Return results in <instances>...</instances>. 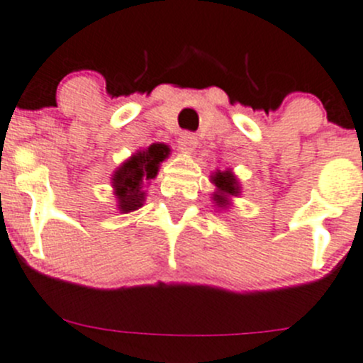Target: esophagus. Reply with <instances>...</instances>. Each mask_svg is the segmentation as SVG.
Masks as SVG:
<instances>
[{
    "mask_svg": "<svg viewBox=\"0 0 363 363\" xmlns=\"http://www.w3.org/2000/svg\"><path fill=\"white\" fill-rule=\"evenodd\" d=\"M196 137L193 133H189V131H186V133L181 135V138H179V149H181L182 152H186V155H191L193 151H195L196 147Z\"/></svg>",
    "mask_w": 363,
    "mask_h": 363,
    "instance_id": "34e87169",
    "label": "esophagus"
}]
</instances>
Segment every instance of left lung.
I'll use <instances>...</instances> for the list:
<instances>
[{
    "label": "left lung",
    "instance_id": "left-lung-1",
    "mask_svg": "<svg viewBox=\"0 0 363 363\" xmlns=\"http://www.w3.org/2000/svg\"><path fill=\"white\" fill-rule=\"evenodd\" d=\"M212 184L216 186V191L212 193V200L218 207H228L230 199L240 193V186L232 170H218L211 175Z\"/></svg>",
    "mask_w": 363,
    "mask_h": 363
}]
</instances>
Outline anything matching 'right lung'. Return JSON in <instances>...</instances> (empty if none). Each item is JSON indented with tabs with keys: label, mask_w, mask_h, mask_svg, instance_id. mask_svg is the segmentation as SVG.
I'll return each instance as SVG.
<instances>
[{
	"label": "right lung",
	"mask_w": 363,
	"mask_h": 363,
	"mask_svg": "<svg viewBox=\"0 0 363 363\" xmlns=\"http://www.w3.org/2000/svg\"><path fill=\"white\" fill-rule=\"evenodd\" d=\"M170 155V147L164 144H152L144 151H138L130 160L124 161L112 175L113 195L117 199V208L123 214L137 211L144 205V182H149L158 175L160 163Z\"/></svg>",
	"instance_id": "obj_1"
}]
</instances>
